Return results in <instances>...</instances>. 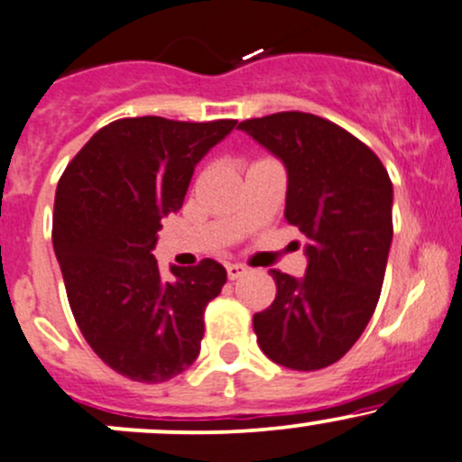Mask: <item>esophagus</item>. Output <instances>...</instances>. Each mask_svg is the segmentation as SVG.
<instances>
[{"label": "esophagus", "instance_id": "34e87169", "mask_svg": "<svg viewBox=\"0 0 462 462\" xmlns=\"http://www.w3.org/2000/svg\"><path fill=\"white\" fill-rule=\"evenodd\" d=\"M226 270H227V278H230V281H236V278L245 276V273H247V267L241 265V263H230Z\"/></svg>", "mask_w": 462, "mask_h": 462}]
</instances>
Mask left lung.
<instances>
[{
	"label": "left lung",
	"instance_id": "1",
	"mask_svg": "<svg viewBox=\"0 0 462 462\" xmlns=\"http://www.w3.org/2000/svg\"><path fill=\"white\" fill-rule=\"evenodd\" d=\"M241 131L287 169L285 219L307 236L302 278L272 270L276 298L254 313L261 351L291 371H320L348 353L382 293L393 243V181L382 160L320 116L281 111Z\"/></svg>",
	"mask_w": 462,
	"mask_h": 462
}]
</instances>
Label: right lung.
Instances as JSON below:
<instances>
[{"mask_svg":"<svg viewBox=\"0 0 462 462\" xmlns=\"http://www.w3.org/2000/svg\"><path fill=\"white\" fill-rule=\"evenodd\" d=\"M235 125L120 118L60 175L52 243L69 309L94 353L123 377L169 382L199 355L204 311L226 285V267L204 258L166 278L151 252L162 217L184 204L197 162Z\"/></svg>","mask_w":462,"mask_h":462,"instance_id":"add662e5","label":"right lung"}]
</instances>
